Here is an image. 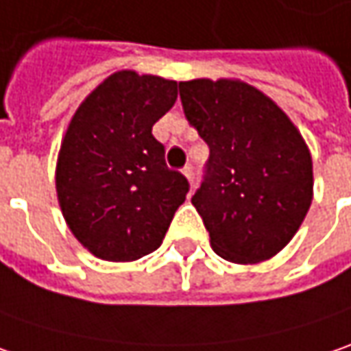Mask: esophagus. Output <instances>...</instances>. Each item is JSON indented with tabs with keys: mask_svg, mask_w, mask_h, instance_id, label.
I'll use <instances>...</instances> for the list:
<instances>
[{
	"mask_svg": "<svg viewBox=\"0 0 351 351\" xmlns=\"http://www.w3.org/2000/svg\"><path fill=\"white\" fill-rule=\"evenodd\" d=\"M182 173H184V176L191 180V184L194 186V167H192V165H186V167L182 169Z\"/></svg>",
	"mask_w": 351,
	"mask_h": 351,
	"instance_id": "obj_1",
	"label": "esophagus"
}]
</instances>
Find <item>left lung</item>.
<instances>
[{"mask_svg": "<svg viewBox=\"0 0 351 351\" xmlns=\"http://www.w3.org/2000/svg\"><path fill=\"white\" fill-rule=\"evenodd\" d=\"M182 110L210 157L192 204L212 250L259 263L293 239L313 202V159L281 108L237 80L180 82Z\"/></svg>", "mask_w": 351, "mask_h": 351, "instance_id": "obj_1", "label": "left lung"}]
</instances>
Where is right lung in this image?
Here are the masks:
<instances>
[{"label":"right lung","instance_id":"right-lung-1","mask_svg":"<svg viewBox=\"0 0 351 351\" xmlns=\"http://www.w3.org/2000/svg\"><path fill=\"white\" fill-rule=\"evenodd\" d=\"M176 82L123 70L82 101L56 165V192L76 239L99 259L135 261L162 243L191 189L165 162L153 125L176 101Z\"/></svg>","mask_w":351,"mask_h":351}]
</instances>
